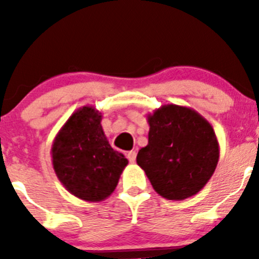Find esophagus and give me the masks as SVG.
Returning a JSON list of instances; mask_svg holds the SVG:
<instances>
[{
  "mask_svg": "<svg viewBox=\"0 0 259 259\" xmlns=\"http://www.w3.org/2000/svg\"><path fill=\"white\" fill-rule=\"evenodd\" d=\"M126 158L129 159L130 163H135V160H137V151L135 150L129 151V153L126 154Z\"/></svg>",
  "mask_w": 259,
  "mask_h": 259,
  "instance_id": "esophagus-1",
  "label": "esophagus"
}]
</instances>
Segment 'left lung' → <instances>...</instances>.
Segmentation results:
<instances>
[{
	"instance_id": "obj_1",
	"label": "left lung",
	"mask_w": 259,
	"mask_h": 259,
	"mask_svg": "<svg viewBox=\"0 0 259 259\" xmlns=\"http://www.w3.org/2000/svg\"><path fill=\"white\" fill-rule=\"evenodd\" d=\"M148 145L137 163L154 190L169 200L193 197L211 178L219 160L213 126L187 106L168 104L148 115Z\"/></svg>"
}]
</instances>
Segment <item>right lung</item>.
Listing matches in <instances>:
<instances>
[{
    "label": "right lung",
    "mask_w": 259,
    "mask_h": 259,
    "mask_svg": "<svg viewBox=\"0 0 259 259\" xmlns=\"http://www.w3.org/2000/svg\"><path fill=\"white\" fill-rule=\"evenodd\" d=\"M94 106L77 109L62 125L51 148L52 166L67 192L86 202H101L116 188L127 159L114 150Z\"/></svg>",
    "instance_id": "add662e5"
}]
</instances>
